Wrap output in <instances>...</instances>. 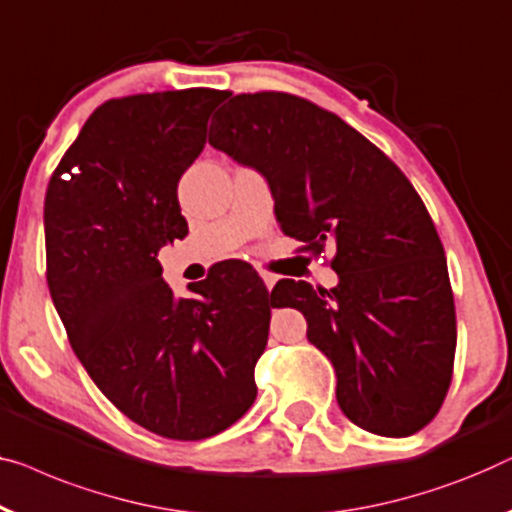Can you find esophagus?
I'll use <instances>...</instances> for the list:
<instances>
[{
	"instance_id": "esophagus-1",
	"label": "esophagus",
	"mask_w": 512,
	"mask_h": 512,
	"mask_svg": "<svg viewBox=\"0 0 512 512\" xmlns=\"http://www.w3.org/2000/svg\"><path fill=\"white\" fill-rule=\"evenodd\" d=\"M261 279H263V284L268 286V291H272V286L277 284V274H270V272H263L261 274Z\"/></svg>"
}]
</instances>
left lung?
I'll list each match as a JSON object with an SVG mask.
<instances>
[{
	"label": "left lung",
	"instance_id": "8db88e82",
	"mask_svg": "<svg viewBox=\"0 0 512 512\" xmlns=\"http://www.w3.org/2000/svg\"><path fill=\"white\" fill-rule=\"evenodd\" d=\"M210 145L268 180L286 235L337 247L335 288L281 279L272 295L305 314L339 409L372 434H416L446 399L457 328L443 244L413 184L337 115L284 92L233 96Z\"/></svg>",
	"mask_w": 512,
	"mask_h": 512
}]
</instances>
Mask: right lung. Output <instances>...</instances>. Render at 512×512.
<instances>
[{
    "instance_id": "obj_1",
    "label": "right lung",
    "mask_w": 512,
    "mask_h": 512,
    "mask_svg": "<svg viewBox=\"0 0 512 512\" xmlns=\"http://www.w3.org/2000/svg\"><path fill=\"white\" fill-rule=\"evenodd\" d=\"M224 96L196 87L106 101L59 161L43 210L48 288L73 353L124 416L177 441L249 411L277 307L242 265L189 284V298L161 277V247L189 233L177 182Z\"/></svg>"
}]
</instances>
